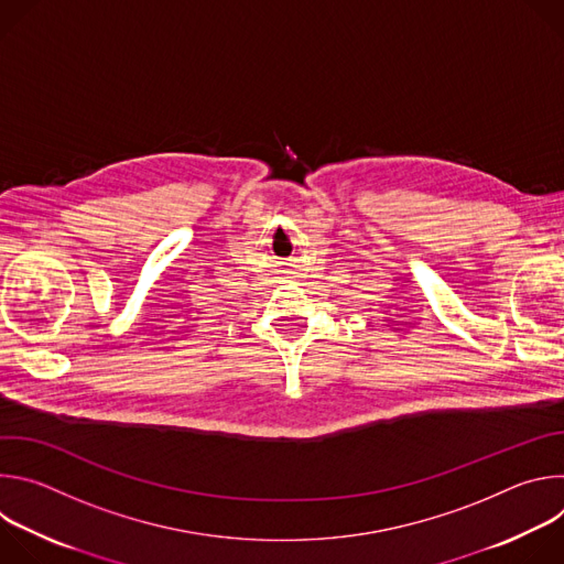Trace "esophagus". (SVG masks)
Wrapping results in <instances>:
<instances>
[{
  "instance_id": "1",
  "label": "esophagus",
  "mask_w": 564,
  "mask_h": 564,
  "mask_svg": "<svg viewBox=\"0 0 564 564\" xmlns=\"http://www.w3.org/2000/svg\"><path fill=\"white\" fill-rule=\"evenodd\" d=\"M288 265H290V263H279V270H276V274H281V279H283V281H288V279H290V274H292V270H290Z\"/></svg>"
}]
</instances>
